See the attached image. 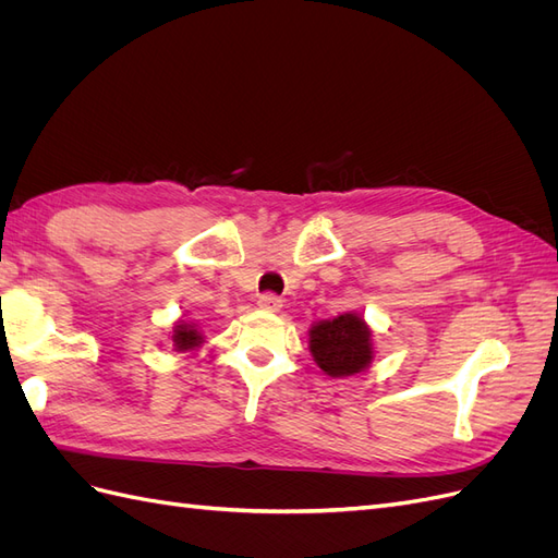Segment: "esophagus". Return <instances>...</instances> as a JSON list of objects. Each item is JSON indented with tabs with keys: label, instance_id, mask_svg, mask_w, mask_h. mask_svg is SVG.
<instances>
[{
	"label": "esophagus",
	"instance_id": "34e87169",
	"mask_svg": "<svg viewBox=\"0 0 558 558\" xmlns=\"http://www.w3.org/2000/svg\"><path fill=\"white\" fill-rule=\"evenodd\" d=\"M258 307L265 312H279L281 310V298L275 293H263L258 298Z\"/></svg>",
	"mask_w": 558,
	"mask_h": 558
}]
</instances>
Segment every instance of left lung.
<instances>
[{"label": "left lung", "instance_id": "left-lung-1", "mask_svg": "<svg viewBox=\"0 0 558 558\" xmlns=\"http://www.w3.org/2000/svg\"><path fill=\"white\" fill-rule=\"evenodd\" d=\"M310 351L316 365L330 377H349L373 361V332L359 314L318 320L310 330Z\"/></svg>", "mask_w": 558, "mask_h": 558}]
</instances>
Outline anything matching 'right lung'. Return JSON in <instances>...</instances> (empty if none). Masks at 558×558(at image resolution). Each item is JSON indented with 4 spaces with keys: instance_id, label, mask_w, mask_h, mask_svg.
I'll return each instance as SVG.
<instances>
[{
    "instance_id": "1",
    "label": "right lung",
    "mask_w": 558,
    "mask_h": 558,
    "mask_svg": "<svg viewBox=\"0 0 558 558\" xmlns=\"http://www.w3.org/2000/svg\"><path fill=\"white\" fill-rule=\"evenodd\" d=\"M172 342H174L177 351H191V349L202 344V335L195 330V326L183 324V320H181V324L174 326Z\"/></svg>"
}]
</instances>
